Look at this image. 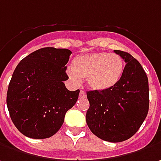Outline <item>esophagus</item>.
<instances>
[{"label": "esophagus", "mask_w": 161, "mask_h": 161, "mask_svg": "<svg viewBox=\"0 0 161 161\" xmlns=\"http://www.w3.org/2000/svg\"><path fill=\"white\" fill-rule=\"evenodd\" d=\"M86 97V93L84 91H81L80 93H79V98L80 99H84V98Z\"/></svg>", "instance_id": "esophagus-1"}]
</instances>
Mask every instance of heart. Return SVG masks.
Listing matches in <instances>:
<instances>
[{
	"mask_svg": "<svg viewBox=\"0 0 161 161\" xmlns=\"http://www.w3.org/2000/svg\"><path fill=\"white\" fill-rule=\"evenodd\" d=\"M123 70V60L118 54L93 53L75 57L68 75L75 84H79L81 78L86 79L91 89L103 92L119 83Z\"/></svg>",
	"mask_w": 161,
	"mask_h": 161,
	"instance_id": "1",
	"label": "heart"
}]
</instances>
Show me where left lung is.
Returning <instances> with one entry per match:
<instances>
[{"label":"left lung","mask_w":161,"mask_h":161,"mask_svg":"<svg viewBox=\"0 0 161 161\" xmlns=\"http://www.w3.org/2000/svg\"><path fill=\"white\" fill-rule=\"evenodd\" d=\"M125 60L119 83L106 91L86 92L90 107L86 123L93 135L110 142H119L134 136L149 110V82L139 61L129 53L115 50Z\"/></svg>","instance_id":"left-lung-1"}]
</instances>
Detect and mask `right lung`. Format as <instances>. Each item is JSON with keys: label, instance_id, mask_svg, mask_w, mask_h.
<instances>
[{"label": "right lung", "instance_id": "add662e5", "mask_svg": "<svg viewBox=\"0 0 161 161\" xmlns=\"http://www.w3.org/2000/svg\"><path fill=\"white\" fill-rule=\"evenodd\" d=\"M71 51L46 47L30 53L15 69L7 92L10 119L21 134L33 139L55 135L79 90L69 91L66 65Z\"/></svg>", "mask_w": 161, "mask_h": 161}]
</instances>
